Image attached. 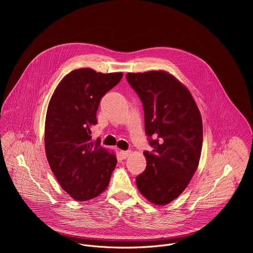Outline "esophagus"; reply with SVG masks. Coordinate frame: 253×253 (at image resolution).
<instances>
[{
	"mask_svg": "<svg viewBox=\"0 0 253 253\" xmlns=\"http://www.w3.org/2000/svg\"><path fill=\"white\" fill-rule=\"evenodd\" d=\"M119 154H120V156L123 158V159H125V158H127L130 154H131V151L130 150H126V151H120L119 152Z\"/></svg>",
	"mask_w": 253,
	"mask_h": 253,
	"instance_id": "34e87169",
	"label": "esophagus"
}]
</instances>
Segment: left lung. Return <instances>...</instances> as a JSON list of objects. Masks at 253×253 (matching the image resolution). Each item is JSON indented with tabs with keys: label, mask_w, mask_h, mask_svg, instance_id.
Listing matches in <instances>:
<instances>
[{
	"label": "left lung",
	"mask_w": 253,
	"mask_h": 253,
	"mask_svg": "<svg viewBox=\"0 0 253 253\" xmlns=\"http://www.w3.org/2000/svg\"><path fill=\"white\" fill-rule=\"evenodd\" d=\"M126 79L142 101L153 148L143 152L147 166L136 185L153 204L166 205L184 191L198 167L201 115L189 90L165 71L128 73Z\"/></svg>",
	"instance_id": "left-lung-1"
}]
</instances>
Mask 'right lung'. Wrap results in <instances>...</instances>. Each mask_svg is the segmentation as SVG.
Masks as SVG:
<instances>
[{"label": "right lung", "instance_id": "obj_1", "mask_svg": "<svg viewBox=\"0 0 253 253\" xmlns=\"http://www.w3.org/2000/svg\"><path fill=\"white\" fill-rule=\"evenodd\" d=\"M121 73H97L90 68L70 72L49 102L45 122L46 156L61 187L75 200L99 196L116 167L114 153L93 141L91 128L101 98L122 79Z\"/></svg>", "mask_w": 253, "mask_h": 253}]
</instances>
